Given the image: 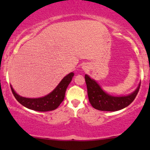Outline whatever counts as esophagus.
<instances>
[{
	"instance_id": "34e87169",
	"label": "esophagus",
	"mask_w": 150,
	"mask_h": 150,
	"mask_svg": "<svg viewBox=\"0 0 150 150\" xmlns=\"http://www.w3.org/2000/svg\"><path fill=\"white\" fill-rule=\"evenodd\" d=\"M88 68L89 67L87 65H84L83 66H82V69H83V70H85V71H87V70H88Z\"/></svg>"
}]
</instances>
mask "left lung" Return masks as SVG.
Returning a JSON list of instances; mask_svg holds the SVG:
<instances>
[{
    "label": "left lung",
    "instance_id": "1",
    "mask_svg": "<svg viewBox=\"0 0 150 150\" xmlns=\"http://www.w3.org/2000/svg\"><path fill=\"white\" fill-rule=\"evenodd\" d=\"M89 101L96 109L105 111H116L123 109L133 101L140 89V84L132 94L124 97H113L103 91L95 80L89 75L85 76Z\"/></svg>",
    "mask_w": 150,
    "mask_h": 150
}]
</instances>
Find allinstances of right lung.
I'll list each match as a JSON object with an SVG mask.
<instances>
[{"label":"right lung","mask_w":150,"mask_h":150,"mask_svg":"<svg viewBox=\"0 0 150 150\" xmlns=\"http://www.w3.org/2000/svg\"><path fill=\"white\" fill-rule=\"evenodd\" d=\"M73 76V73H70L67 75L63 77V80L52 92L46 95L45 97L41 98L31 99V98L22 97L15 92L12 86H10V87L17 101L26 108L37 111H53L57 108L64 99L65 91Z\"/></svg>","instance_id":"1"}]
</instances>
